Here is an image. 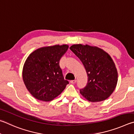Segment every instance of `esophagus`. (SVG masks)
I'll return each instance as SVG.
<instances>
[{"mask_svg": "<svg viewBox=\"0 0 134 134\" xmlns=\"http://www.w3.org/2000/svg\"><path fill=\"white\" fill-rule=\"evenodd\" d=\"M76 80H72V81H70V82H71L72 84H74V83H76Z\"/></svg>", "mask_w": 134, "mask_h": 134, "instance_id": "obj_1", "label": "esophagus"}]
</instances>
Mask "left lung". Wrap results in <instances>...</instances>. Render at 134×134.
<instances>
[{
  "label": "left lung",
  "instance_id": "1",
  "mask_svg": "<svg viewBox=\"0 0 134 134\" xmlns=\"http://www.w3.org/2000/svg\"><path fill=\"white\" fill-rule=\"evenodd\" d=\"M70 49L82 62L88 75V83L80 93L88 101L107 99L115 89L118 71L108 53L97 46L75 44Z\"/></svg>",
  "mask_w": 134,
  "mask_h": 134
}]
</instances>
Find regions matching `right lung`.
<instances>
[{"mask_svg":"<svg viewBox=\"0 0 134 134\" xmlns=\"http://www.w3.org/2000/svg\"><path fill=\"white\" fill-rule=\"evenodd\" d=\"M68 44H56L37 49L27 58L22 78L27 90L36 99L51 101L65 90L68 81L63 78L59 61Z\"/></svg>","mask_w":134,"mask_h":134,"instance_id":"add662e5","label":"right lung"}]
</instances>
